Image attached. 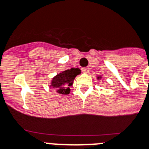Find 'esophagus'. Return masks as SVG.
<instances>
[{"instance_id":"esophagus-1","label":"esophagus","mask_w":149,"mask_h":149,"mask_svg":"<svg viewBox=\"0 0 149 149\" xmlns=\"http://www.w3.org/2000/svg\"><path fill=\"white\" fill-rule=\"evenodd\" d=\"M89 71V69L88 67H84V68H82V72L83 73H88Z\"/></svg>"}]
</instances>
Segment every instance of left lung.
I'll use <instances>...</instances> for the list:
<instances>
[{"instance_id":"8db88e82","label":"left lung","mask_w":149,"mask_h":149,"mask_svg":"<svg viewBox=\"0 0 149 149\" xmlns=\"http://www.w3.org/2000/svg\"><path fill=\"white\" fill-rule=\"evenodd\" d=\"M102 77L101 76V75H99V76H97V79L99 80V79H102Z\"/></svg>"}]
</instances>
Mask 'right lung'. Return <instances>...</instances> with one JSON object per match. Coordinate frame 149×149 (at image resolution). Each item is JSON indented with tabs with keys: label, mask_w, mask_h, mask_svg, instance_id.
Segmentation results:
<instances>
[{
	"label": "right lung",
	"mask_w": 149,
	"mask_h": 149,
	"mask_svg": "<svg viewBox=\"0 0 149 149\" xmlns=\"http://www.w3.org/2000/svg\"><path fill=\"white\" fill-rule=\"evenodd\" d=\"M81 73L79 68H71L60 72L52 79L49 87L56 89V93L61 95H68L70 93V86L73 84V81L77 76Z\"/></svg>",
	"instance_id": "right-lung-1"
}]
</instances>
